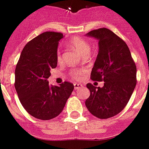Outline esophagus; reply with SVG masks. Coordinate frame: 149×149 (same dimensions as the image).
I'll list each match as a JSON object with an SVG mask.
<instances>
[{"instance_id":"esophagus-1","label":"esophagus","mask_w":149,"mask_h":149,"mask_svg":"<svg viewBox=\"0 0 149 149\" xmlns=\"http://www.w3.org/2000/svg\"><path fill=\"white\" fill-rule=\"evenodd\" d=\"M81 87H82V85H81V84H78V83H76V84H74V89L76 90H79V89L81 88Z\"/></svg>"}]
</instances>
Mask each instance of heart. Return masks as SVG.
Wrapping results in <instances>:
<instances>
[{
  "mask_svg": "<svg viewBox=\"0 0 149 149\" xmlns=\"http://www.w3.org/2000/svg\"><path fill=\"white\" fill-rule=\"evenodd\" d=\"M69 45L70 46H71L72 48H74L75 50L78 51L79 53L81 54L82 56H86L88 54L89 51H90V44H89L88 42L84 38H81V37H73L71 40L69 41ZM56 57H57V60L60 61L61 60V54L60 51H57V55H56ZM83 73V70H72L70 72V74L73 76L74 79H79L80 77V75Z\"/></svg>",
  "mask_w": 149,
  "mask_h": 149,
  "instance_id": "obj_1",
  "label": "heart"
}]
</instances>
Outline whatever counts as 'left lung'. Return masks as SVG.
<instances>
[{
	"instance_id": "left-lung-1",
	"label": "left lung",
	"mask_w": 149,
	"mask_h": 149,
	"mask_svg": "<svg viewBox=\"0 0 149 149\" xmlns=\"http://www.w3.org/2000/svg\"><path fill=\"white\" fill-rule=\"evenodd\" d=\"M86 35L98 39L99 45L90 78L104 84L102 87L87 84L90 95L85 105L98 118H109L124 109L132 95L137 83L135 62L126 43L109 29H95Z\"/></svg>"
}]
</instances>
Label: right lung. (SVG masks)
I'll return each instance as SVG.
<instances>
[{"label": "right lung", "mask_w": 149, "mask_h": 149, "mask_svg": "<svg viewBox=\"0 0 149 149\" xmlns=\"http://www.w3.org/2000/svg\"><path fill=\"white\" fill-rule=\"evenodd\" d=\"M63 37L60 32L46 31L25 45L15 68V87L23 108L42 120L54 118L62 112L74 86L65 81L49 85L51 69L57 66V48Z\"/></svg>", "instance_id": "obj_1"}]
</instances>
